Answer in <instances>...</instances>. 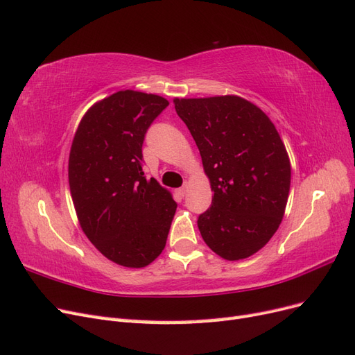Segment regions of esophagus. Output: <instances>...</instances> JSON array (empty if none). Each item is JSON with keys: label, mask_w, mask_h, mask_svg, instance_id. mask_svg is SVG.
Segmentation results:
<instances>
[{"label": "esophagus", "mask_w": 355, "mask_h": 355, "mask_svg": "<svg viewBox=\"0 0 355 355\" xmlns=\"http://www.w3.org/2000/svg\"><path fill=\"white\" fill-rule=\"evenodd\" d=\"M176 192H178V196H179V197L184 198V197L187 196V192H188V187H187V185H185V187H182V188H179Z\"/></svg>", "instance_id": "1"}]
</instances>
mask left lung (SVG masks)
<instances>
[{
	"instance_id": "obj_1",
	"label": "left lung",
	"mask_w": 355,
	"mask_h": 355,
	"mask_svg": "<svg viewBox=\"0 0 355 355\" xmlns=\"http://www.w3.org/2000/svg\"><path fill=\"white\" fill-rule=\"evenodd\" d=\"M198 146L213 191L198 216L210 249L227 261L245 259L271 240L284 216L290 159L275 125L240 96L173 101Z\"/></svg>"
}]
</instances>
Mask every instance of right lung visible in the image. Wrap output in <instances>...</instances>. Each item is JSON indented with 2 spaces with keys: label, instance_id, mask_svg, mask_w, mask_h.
I'll return each mask as SVG.
<instances>
[{
  "label": "right lung",
  "instance_id": "obj_1",
  "mask_svg": "<svg viewBox=\"0 0 355 355\" xmlns=\"http://www.w3.org/2000/svg\"><path fill=\"white\" fill-rule=\"evenodd\" d=\"M158 94L116 92L84 114L69 153L71 197L84 234L105 257L144 268L164 250L178 204L144 173L148 127L167 108Z\"/></svg>",
  "mask_w": 355,
  "mask_h": 355
}]
</instances>
